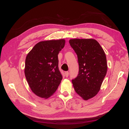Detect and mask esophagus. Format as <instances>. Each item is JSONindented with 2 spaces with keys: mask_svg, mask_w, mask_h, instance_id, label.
I'll use <instances>...</instances> for the list:
<instances>
[{
  "mask_svg": "<svg viewBox=\"0 0 129 129\" xmlns=\"http://www.w3.org/2000/svg\"><path fill=\"white\" fill-rule=\"evenodd\" d=\"M69 72L68 71H66L65 72V76L67 77H68V76H69Z\"/></svg>",
  "mask_w": 129,
  "mask_h": 129,
  "instance_id": "1",
  "label": "esophagus"
}]
</instances>
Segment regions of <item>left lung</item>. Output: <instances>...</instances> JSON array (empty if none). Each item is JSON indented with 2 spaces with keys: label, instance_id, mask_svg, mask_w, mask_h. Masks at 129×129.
Wrapping results in <instances>:
<instances>
[{
  "label": "left lung",
  "instance_id": "obj_1",
  "mask_svg": "<svg viewBox=\"0 0 129 129\" xmlns=\"http://www.w3.org/2000/svg\"><path fill=\"white\" fill-rule=\"evenodd\" d=\"M69 43L77 55L79 64L78 75L72 83L76 93L88 100L98 93L106 75L105 53L95 39H74Z\"/></svg>",
  "mask_w": 129,
  "mask_h": 129
}]
</instances>
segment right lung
Masks as SVG:
<instances>
[{
	"label": "right lung",
	"mask_w": 129,
	"mask_h": 129,
	"mask_svg": "<svg viewBox=\"0 0 129 129\" xmlns=\"http://www.w3.org/2000/svg\"><path fill=\"white\" fill-rule=\"evenodd\" d=\"M65 44L64 39L40 41L26 57V80L31 91L40 98L51 96L60 83L62 77L58 68V55Z\"/></svg>",
	"instance_id": "add662e5"
}]
</instances>
